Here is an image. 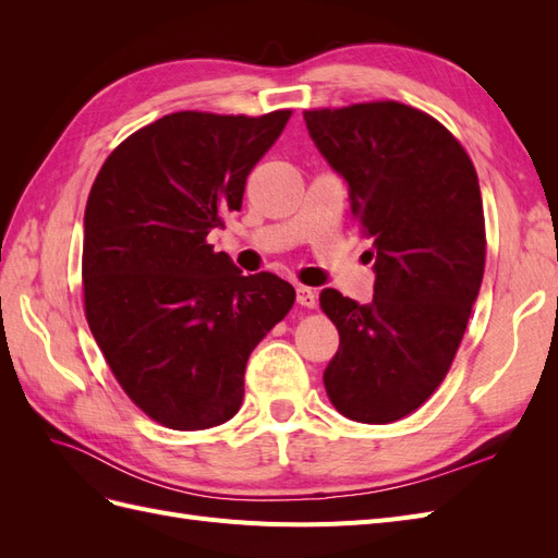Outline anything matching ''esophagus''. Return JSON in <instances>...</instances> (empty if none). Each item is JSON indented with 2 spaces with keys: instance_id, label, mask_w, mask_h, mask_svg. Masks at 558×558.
I'll use <instances>...</instances> for the list:
<instances>
[{
  "instance_id": "esophagus-1",
  "label": "esophagus",
  "mask_w": 558,
  "mask_h": 558,
  "mask_svg": "<svg viewBox=\"0 0 558 558\" xmlns=\"http://www.w3.org/2000/svg\"><path fill=\"white\" fill-rule=\"evenodd\" d=\"M295 298H298V305H302V307H307V310L316 307V293L312 289H307V286H298Z\"/></svg>"
}]
</instances>
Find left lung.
Here are the masks:
<instances>
[{
  "mask_svg": "<svg viewBox=\"0 0 558 558\" xmlns=\"http://www.w3.org/2000/svg\"><path fill=\"white\" fill-rule=\"evenodd\" d=\"M305 123L349 183L377 275L367 305L335 289L318 298L340 332L326 393L353 421L391 424L442 384L480 293L486 230L475 165L440 121L393 99L307 109Z\"/></svg>",
  "mask_w": 558,
  "mask_h": 558,
  "instance_id": "obj_1",
  "label": "left lung"
}]
</instances>
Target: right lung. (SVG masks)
I'll return each instance as SVG.
<instances>
[{"mask_svg": "<svg viewBox=\"0 0 558 558\" xmlns=\"http://www.w3.org/2000/svg\"><path fill=\"white\" fill-rule=\"evenodd\" d=\"M291 109L177 111L132 132L99 170L83 218V305L116 381L172 430L238 414L251 351L291 312L295 289L244 277L207 234L242 209L248 172Z\"/></svg>", "mask_w": 558, "mask_h": 558, "instance_id": "1", "label": "right lung"}]
</instances>
